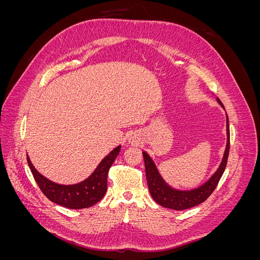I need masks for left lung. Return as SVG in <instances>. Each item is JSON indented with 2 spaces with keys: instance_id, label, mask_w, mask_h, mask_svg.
Returning a JSON list of instances; mask_svg holds the SVG:
<instances>
[{
  "instance_id": "left-lung-1",
  "label": "left lung",
  "mask_w": 260,
  "mask_h": 260,
  "mask_svg": "<svg viewBox=\"0 0 260 260\" xmlns=\"http://www.w3.org/2000/svg\"><path fill=\"white\" fill-rule=\"evenodd\" d=\"M219 105L223 109V105L219 99H217ZM226 115V114H225ZM230 149V129H229V118L226 115V145L223 153L222 160L220 162L219 167L205 183L202 185L191 188V190H178L172 187L166 181L164 180L161 175L157 169L152 157L149 156L145 151L142 152L144 164H145V174L149 193H151L153 200L161 205L162 207L175 209V210H183L194 207L199 204L205 202L209 195L214 192L220 178L222 177L223 171L226 166L228 156H229Z\"/></svg>"
}]
</instances>
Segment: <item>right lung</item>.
<instances>
[{
  "mask_svg": "<svg viewBox=\"0 0 260 260\" xmlns=\"http://www.w3.org/2000/svg\"><path fill=\"white\" fill-rule=\"evenodd\" d=\"M120 148L121 145L115 147L101 160L88 178L75 184H59L44 177L35 168L28 154L27 161L36 182L51 202L70 209H82L93 206L104 198L107 190L108 170L119 154Z\"/></svg>",
  "mask_w": 260,
  "mask_h": 260,
  "instance_id": "obj_1",
  "label": "right lung"
}]
</instances>
